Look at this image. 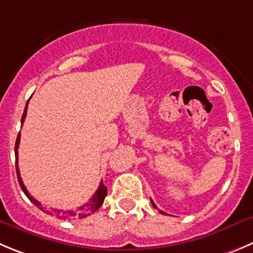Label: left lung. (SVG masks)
Masks as SVG:
<instances>
[{
	"instance_id": "1",
	"label": "left lung",
	"mask_w": 253,
	"mask_h": 253,
	"mask_svg": "<svg viewBox=\"0 0 253 253\" xmlns=\"http://www.w3.org/2000/svg\"><path fill=\"white\" fill-rule=\"evenodd\" d=\"M151 202H152V206H153V207H156L155 202H153V201H152V200H151ZM156 209H157V207H156ZM159 211H160V210H159ZM160 212H161V213H164V211H160Z\"/></svg>"
}]
</instances>
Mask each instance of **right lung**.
<instances>
[{"instance_id":"1","label":"right lung","mask_w":253,"mask_h":253,"mask_svg":"<svg viewBox=\"0 0 253 253\" xmlns=\"http://www.w3.org/2000/svg\"><path fill=\"white\" fill-rule=\"evenodd\" d=\"M27 106H28V101H27V103H26L25 111H23L22 119H21V124H23V121H25V119H26V115H27ZM20 140H21V134L18 133L17 140H16V145H15L16 172H17L18 183H20L21 188H22V191L25 192V195L27 196L28 200H30L32 204L36 205V206L39 207L40 210H42V211L46 212V213L51 214V216H56V217H58V218H61V219H68V221H70V219L84 218V217L89 216V214H92L93 212H96L98 209H100L101 205L103 204V200H105L106 195H107V187L103 185L102 181L100 182V186H98L97 191H96V193L92 196L91 200H89L88 202H86L84 205H82L81 207H79V210H76V211H73V210H67V211H63V210H55V209L47 210V209H44V207H42V205L40 204L37 200H35V198L30 195V193H28V191L26 190L25 185H23L22 178H21V176H20V169H18V165H17V162H18V145H20Z\"/></svg>"}]
</instances>
